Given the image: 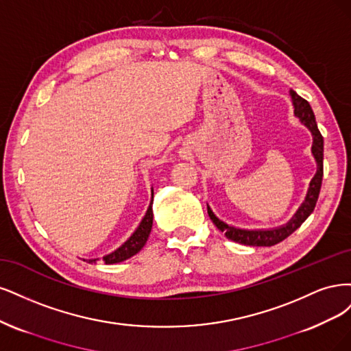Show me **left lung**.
<instances>
[{
    "label": "left lung",
    "instance_id": "left-lung-1",
    "mask_svg": "<svg viewBox=\"0 0 351 351\" xmlns=\"http://www.w3.org/2000/svg\"><path fill=\"white\" fill-rule=\"evenodd\" d=\"M290 96H291L293 106H295V115L300 119V122L304 127L309 128L313 137L312 156L315 157V162H316V173L309 184L306 198H304V201L302 202V206L299 207L295 216H293L286 224H282L280 228H274V229H256V230L239 229V228H234V226L221 221L207 204V211L211 221L216 224V228L220 232H223L228 239L233 242L250 245V246L277 245L281 241H285L286 237L290 236L296 229L300 228L302 223L311 216V213L316 206V201H318L321 185H322V176H324V138L318 130V125H316L315 115L309 101L300 97L296 92H293V90H290Z\"/></svg>",
    "mask_w": 351,
    "mask_h": 351
}]
</instances>
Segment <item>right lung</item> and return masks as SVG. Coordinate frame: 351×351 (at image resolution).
Returning <instances> with one entry per match:
<instances>
[{"label": "right lung", "instance_id": "1", "mask_svg": "<svg viewBox=\"0 0 351 351\" xmlns=\"http://www.w3.org/2000/svg\"><path fill=\"white\" fill-rule=\"evenodd\" d=\"M152 201H153V189H152ZM152 226H153V208H152V202H150V206H149V208H147L145 216L143 217L137 230H135L130 236V239L125 243H122L118 250L104 256L105 264L122 263V261H125V259L134 256L137 252H140L143 250V246L145 245L147 239H149L150 232H152ZM84 261L93 264L97 261V258L96 259H84Z\"/></svg>", "mask_w": 351, "mask_h": 351}]
</instances>
